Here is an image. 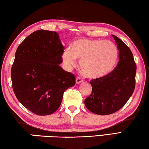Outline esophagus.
Masks as SVG:
<instances>
[{
  "label": "esophagus",
  "instance_id": "34e87169",
  "mask_svg": "<svg viewBox=\"0 0 149 149\" xmlns=\"http://www.w3.org/2000/svg\"><path fill=\"white\" fill-rule=\"evenodd\" d=\"M82 81H83V79L79 77H76V79H75V83H76L77 84H79Z\"/></svg>",
  "mask_w": 149,
  "mask_h": 149
}]
</instances>
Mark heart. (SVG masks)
Wrapping results in <instances>:
<instances>
[{"instance_id":"b5f03b06","label":"heart","mask_w":149,"mask_h":149,"mask_svg":"<svg viewBox=\"0 0 149 149\" xmlns=\"http://www.w3.org/2000/svg\"><path fill=\"white\" fill-rule=\"evenodd\" d=\"M65 67L70 70L80 60V68L87 77L99 79L114 69L118 58V50L114 42L103 40L81 39L72 42L70 50L62 55Z\"/></svg>"}]
</instances>
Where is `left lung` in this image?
Returning <instances> with one entry per match:
<instances>
[{"label":"left lung","mask_w":149,"mask_h":149,"mask_svg":"<svg viewBox=\"0 0 149 149\" xmlns=\"http://www.w3.org/2000/svg\"><path fill=\"white\" fill-rule=\"evenodd\" d=\"M119 50L118 64L112 72L91 81L92 93L85 100V107L99 115L113 114L123 107L135 89L137 66L130 48L112 35Z\"/></svg>","instance_id":"left-lung-1"}]
</instances>
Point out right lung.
<instances>
[{"instance_id": "right-lung-1", "label": "right lung", "mask_w": 149, "mask_h": 149, "mask_svg": "<svg viewBox=\"0 0 149 149\" xmlns=\"http://www.w3.org/2000/svg\"><path fill=\"white\" fill-rule=\"evenodd\" d=\"M64 50L58 34L43 29L30 34L16 50L12 88L17 100L35 114H53L65 91L75 84L74 75L59 65Z\"/></svg>"}]
</instances>
